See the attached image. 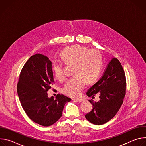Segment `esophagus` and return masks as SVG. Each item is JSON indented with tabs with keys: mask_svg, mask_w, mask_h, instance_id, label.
Wrapping results in <instances>:
<instances>
[{
	"mask_svg": "<svg viewBox=\"0 0 146 146\" xmlns=\"http://www.w3.org/2000/svg\"><path fill=\"white\" fill-rule=\"evenodd\" d=\"M74 100L76 101V102H78V103H81V102H82V99H74Z\"/></svg>",
	"mask_w": 146,
	"mask_h": 146,
	"instance_id": "34e87169",
	"label": "esophagus"
}]
</instances>
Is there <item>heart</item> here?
Instances as JSON below:
<instances>
[{"mask_svg": "<svg viewBox=\"0 0 146 146\" xmlns=\"http://www.w3.org/2000/svg\"><path fill=\"white\" fill-rule=\"evenodd\" d=\"M60 58L65 65H74L73 74L62 89L65 95L77 98L85 86V81L91 83L99 77L103 66V57L99 51L86 47L74 45L65 48L60 54ZM55 77L62 80L65 73L62 65L55 62L52 66Z\"/></svg>", "mask_w": 146, "mask_h": 146, "instance_id": "b5f03b06", "label": "heart"}]
</instances>
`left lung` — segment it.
<instances>
[{
    "mask_svg": "<svg viewBox=\"0 0 146 146\" xmlns=\"http://www.w3.org/2000/svg\"><path fill=\"white\" fill-rule=\"evenodd\" d=\"M126 91V77L120 62L112 58L102 77L87 92L92 98L98 94V102L89 100L93 105L85 117L91 123L102 125L112 119L119 110Z\"/></svg>",
    "mask_w": 146,
    "mask_h": 146,
    "instance_id": "1",
    "label": "left lung"
}]
</instances>
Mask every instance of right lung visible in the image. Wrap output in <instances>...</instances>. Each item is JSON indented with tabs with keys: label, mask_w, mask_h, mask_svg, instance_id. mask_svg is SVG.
<instances>
[{
	"label": "right lung",
	"mask_w": 146,
	"mask_h": 146,
	"mask_svg": "<svg viewBox=\"0 0 146 146\" xmlns=\"http://www.w3.org/2000/svg\"><path fill=\"white\" fill-rule=\"evenodd\" d=\"M51 62L42 54L29 58L23 68L17 93L23 109L33 122L44 127L55 123L62 115L64 106L71 99L63 94L49 98L47 91L54 84Z\"/></svg>",
	"instance_id": "right-lung-1"
}]
</instances>
